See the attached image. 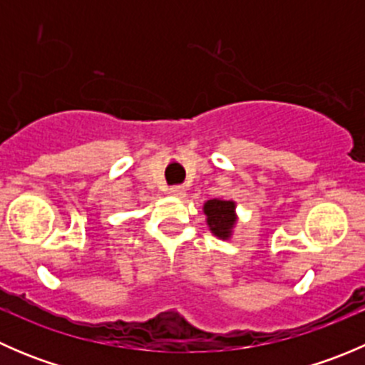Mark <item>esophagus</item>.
Returning a JSON list of instances; mask_svg holds the SVG:
<instances>
[{
    "label": "esophagus",
    "instance_id": "34e87169",
    "mask_svg": "<svg viewBox=\"0 0 365 365\" xmlns=\"http://www.w3.org/2000/svg\"><path fill=\"white\" fill-rule=\"evenodd\" d=\"M169 194H173V196H176V197H183L185 196V189H183L182 185H175L169 189Z\"/></svg>",
    "mask_w": 365,
    "mask_h": 365
}]
</instances>
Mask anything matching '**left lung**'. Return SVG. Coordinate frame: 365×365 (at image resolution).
Returning a JSON list of instances; mask_svg holds the SVG:
<instances>
[{
    "instance_id": "1",
    "label": "left lung",
    "mask_w": 365,
    "mask_h": 365,
    "mask_svg": "<svg viewBox=\"0 0 365 365\" xmlns=\"http://www.w3.org/2000/svg\"><path fill=\"white\" fill-rule=\"evenodd\" d=\"M203 210L210 231H212L215 237L222 238V240L230 238L231 230H233L235 222H237L233 201L210 200L205 203Z\"/></svg>"
}]
</instances>
